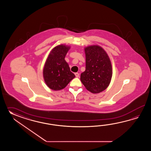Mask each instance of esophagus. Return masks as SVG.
I'll list each match as a JSON object with an SVG mask.
<instances>
[{"label":"esophagus","instance_id":"1","mask_svg":"<svg viewBox=\"0 0 151 151\" xmlns=\"http://www.w3.org/2000/svg\"><path fill=\"white\" fill-rule=\"evenodd\" d=\"M74 74H75L76 77H77V78H78V77H79V74L78 73H74Z\"/></svg>","mask_w":151,"mask_h":151}]
</instances>
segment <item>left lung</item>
<instances>
[{"label": "left lung", "instance_id": "8db88e82", "mask_svg": "<svg viewBox=\"0 0 151 151\" xmlns=\"http://www.w3.org/2000/svg\"><path fill=\"white\" fill-rule=\"evenodd\" d=\"M86 69L80 80L87 90L96 94L103 92L109 86L112 77L111 61L106 52L99 45L84 48Z\"/></svg>", "mask_w": 151, "mask_h": 151}]
</instances>
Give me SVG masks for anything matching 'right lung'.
<instances>
[{
  "label": "right lung",
  "instance_id": "right-lung-1",
  "mask_svg": "<svg viewBox=\"0 0 151 151\" xmlns=\"http://www.w3.org/2000/svg\"><path fill=\"white\" fill-rule=\"evenodd\" d=\"M70 49V46L57 45L51 51L45 61L43 77L45 83L51 90L59 91L64 88L76 77L65 60Z\"/></svg>",
  "mask_w": 151,
  "mask_h": 151
}]
</instances>
